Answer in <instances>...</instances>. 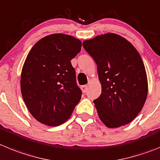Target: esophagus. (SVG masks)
<instances>
[{"label":"esophagus","mask_w":160,"mask_h":160,"mask_svg":"<svg viewBox=\"0 0 160 160\" xmlns=\"http://www.w3.org/2000/svg\"><path fill=\"white\" fill-rule=\"evenodd\" d=\"M82 90L83 93H86L88 90V86L87 85H84V86H82Z\"/></svg>","instance_id":"esophagus-1"}]
</instances>
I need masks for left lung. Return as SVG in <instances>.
<instances>
[{
  "label": "left lung",
  "mask_w": 160,
  "mask_h": 160,
  "mask_svg": "<svg viewBox=\"0 0 160 160\" xmlns=\"http://www.w3.org/2000/svg\"><path fill=\"white\" fill-rule=\"evenodd\" d=\"M98 67L102 93L93 101L101 121L108 128L131 122L141 111L148 95L143 60L130 42L107 33L82 43Z\"/></svg>",
  "instance_id": "8db88e82"
}]
</instances>
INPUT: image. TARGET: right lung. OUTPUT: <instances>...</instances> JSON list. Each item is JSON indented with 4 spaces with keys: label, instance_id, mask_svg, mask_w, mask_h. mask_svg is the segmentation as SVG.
Masks as SVG:
<instances>
[{
    "label": "right lung",
    "instance_id": "add662e5",
    "mask_svg": "<svg viewBox=\"0 0 160 160\" xmlns=\"http://www.w3.org/2000/svg\"><path fill=\"white\" fill-rule=\"evenodd\" d=\"M82 42L68 35L45 36L32 47L23 66L20 89L28 109L48 126L63 124L82 97L70 60Z\"/></svg>",
    "mask_w": 160,
    "mask_h": 160
}]
</instances>
